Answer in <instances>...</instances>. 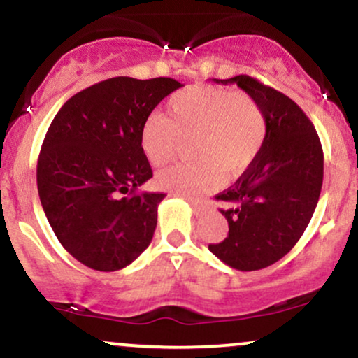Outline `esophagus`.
<instances>
[{"instance_id":"obj_1","label":"esophagus","mask_w":358,"mask_h":358,"mask_svg":"<svg viewBox=\"0 0 358 358\" xmlns=\"http://www.w3.org/2000/svg\"><path fill=\"white\" fill-rule=\"evenodd\" d=\"M190 206H192L193 213H196V215L205 213L206 208H208L205 203H200V201H193V200H190Z\"/></svg>"}]
</instances>
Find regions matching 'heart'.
I'll return each mask as SVG.
<instances>
[{
    "instance_id": "1",
    "label": "heart",
    "mask_w": 358,
    "mask_h": 358,
    "mask_svg": "<svg viewBox=\"0 0 358 358\" xmlns=\"http://www.w3.org/2000/svg\"><path fill=\"white\" fill-rule=\"evenodd\" d=\"M195 163H178L157 175L160 190L198 198L235 178L257 160L266 138V118L248 93L218 86H190L171 94L166 116L155 113L140 130V148L153 166L165 165L190 140Z\"/></svg>"
}]
</instances>
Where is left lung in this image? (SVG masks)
Here are the masks:
<instances>
[{"label":"left lung","mask_w":358,"mask_h":358,"mask_svg":"<svg viewBox=\"0 0 358 358\" xmlns=\"http://www.w3.org/2000/svg\"><path fill=\"white\" fill-rule=\"evenodd\" d=\"M253 96L266 118L257 160L217 200L227 208L228 234L208 250L240 272L270 266L303 235L320 196L324 152L315 127L294 100L247 75L217 80Z\"/></svg>","instance_id":"1"}]
</instances>
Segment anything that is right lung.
Wrapping results in <instances>:
<instances>
[{"label": "right lung", "instance_id": "obj_1", "mask_svg": "<svg viewBox=\"0 0 358 358\" xmlns=\"http://www.w3.org/2000/svg\"><path fill=\"white\" fill-rule=\"evenodd\" d=\"M182 86L116 76L76 93L51 122L38 158V195L56 238L90 268L122 270L152 243L165 193H136L153 176L140 130Z\"/></svg>", "mask_w": 358, "mask_h": 358}]
</instances>
